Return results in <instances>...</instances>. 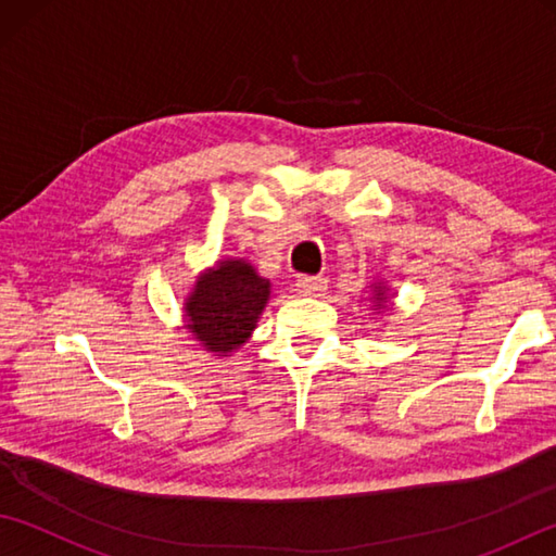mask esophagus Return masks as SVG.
I'll return each instance as SVG.
<instances>
[{
  "instance_id": "34e87169",
  "label": "esophagus",
  "mask_w": 556,
  "mask_h": 556,
  "mask_svg": "<svg viewBox=\"0 0 556 556\" xmlns=\"http://www.w3.org/2000/svg\"><path fill=\"white\" fill-rule=\"evenodd\" d=\"M296 287L303 293V296H323L327 289V279L325 277H311L303 275L296 279Z\"/></svg>"
}]
</instances>
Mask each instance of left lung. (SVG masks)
Here are the masks:
<instances>
[{"label": "left lung", "instance_id": "obj_1", "mask_svg": "<svg viewBox=\"0 0 556 556\" xmlns=\"http://www.w3.org/2000/svg\"><path fill=\"white\" fill-rule=\"evenodd\" d=\"M384 301V293H382V289H377V303H382Z\"/></svg>", "mask_w": 556, "mask_h": 556}]
</instances>
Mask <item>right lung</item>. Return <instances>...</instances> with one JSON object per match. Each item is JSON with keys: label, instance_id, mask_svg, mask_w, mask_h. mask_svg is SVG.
Instances as JSON below:
<instances>
[{"label": "right lung", "instance_id": "1", "mask_svg": "<svg viewBox=\"0 0 556 556\" xmlns=\"http://www.w3.org/2000/svg\"><path fill=\"white\" fill-rule=\"evenodd\" d=\"M267 299V279L243 260H224L195 281L186 303L188 329L207 351L229 353L251 337Z\"/></svg>", "mask_w": 556, "mask_h": 556}]
</instances>
